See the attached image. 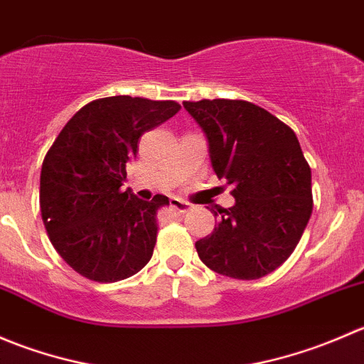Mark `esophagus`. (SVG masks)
<instances>
[{
    "mask_svg": "<svg viewBox=\"0 0 364 364\" xmlns=\"http://www.w3.org/2000/svg\"><path fill=\"white\" fill-rule=\"evenodd\" d=\"M171 208L174 209V211L183 213V215H185V213H188L190 209H192V205L186 203V200L178 199V197H174V199H171Z\"/></svg>",
    "mask_w": 364,
    "mask_h": 364,
    "instance_id": "obj_1",
    "label": "esophagus"
}]
</instances>
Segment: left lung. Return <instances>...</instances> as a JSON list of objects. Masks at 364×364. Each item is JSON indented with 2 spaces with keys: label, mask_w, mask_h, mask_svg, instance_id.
Listing matches in <instances>:
<instances>
[{
  "label": "left lung",
  "mask_w": 364,
  "mask_h": 364,
  "mask_svg": "<svg viewBox=\"0 0 364 364\" xmlns=\"http://www.w3.org/2000/svg\"><path fill=\"white\" fill-rule=\"evenodd\" d=\"M209 142L218 179L236 204L218 208L215 230L196 243L215 273L257 280L291 257L314 209L311 168L294 130L247 100L183 102Z\"/></svg>",
  "instance_id": "obj_1"
}]
</instances>
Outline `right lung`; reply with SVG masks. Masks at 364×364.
<instances>
[{
    "label": "right lung",
    "mask_w": 364,
    "mask_h": 364,
    "mask_svg": "<svg viewBox=\"0 0 364 364\" xmlns=\"http://www.w3.org/2000/svg\"><path fill=\"white\" fill-rule=\"evenodd\" d=\"M174 100L98 98L73 114L40 172V211L49 240L73 271L98 284L134 277L149 262L165 196L121 190L139 139L174 116Z\"/></svg>",
    "instance_id": "add662e5"
}]
</instances>
